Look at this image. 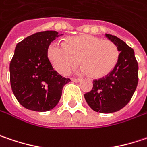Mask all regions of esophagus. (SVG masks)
I'll use <instances>...</instances> for the list:
<instances>
[{
    "instance_id": "1",
    "label": "esophagus",
    "mask_w": 147,
    "mask_h": 147,
    "mask_svg": "<svg viewBox=\"0 0 147 147\" xmlns=\"http://www.w3.org/2000/svg\"><path fill=\"white\" fill-rule=\"evenodd\" d=\"M71 80H72L73 82H74V83H78V82L81 81L80 78H71Z\"/></svg>"
}]
</instances>
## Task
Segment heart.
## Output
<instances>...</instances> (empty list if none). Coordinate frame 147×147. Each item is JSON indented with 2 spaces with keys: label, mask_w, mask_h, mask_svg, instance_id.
Returning a JSON list of instances; mask_svg holds the SVG:
<instances>
[{
  "label": "heart",
  "mask_w": 147,
  "mask_h": 147,
  "mask_svg": "<svg viewBox=\"0 0 147 147\" xmlns=\"http://www.w3.org/2000/svg\"><path fill=\"white\" fill-rule=\"evenodd\" d=\"M49 60L59 74H69L78 63L81 71L92 78L109 74L116 67L119 50L113 42L92 34L68 37L64 44L53 42L47 50Z\"/></svg>",
  "instance_id": "obj_1"
}]
</instances>
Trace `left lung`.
Returning a JSON list of instances; mask_svg holds the SVG:
<instances>
[{
  "instance_id": "1",
  "label": "left lung",
  "mask_w": 147,
  "mask_h": 147,
  "mask_svg": "<svg viewBox=\"0 0 147 147\" xmlns=\"http://www.w3.org/2000/svg\"><path fill=\"white\" fill-rule=\"evenodd\" d=\"M119 50L116 67L107 76L93 80L90 92L84 94L88 106L101 113L117 112L131 99L138 84V63L134 50L115 35L106 34Z\"/></svg>"
}]
</instances>
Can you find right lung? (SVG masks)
I'll return each instance as SVG.
<instances>
[{"instance_id":"add662e5","label":"right lung","mask_w":147,"mask_h":147,"mask_svg":"<svg viewBox=\"0 0 147 147\" xmlns=\"http://www.w3.org/2000/svg\"><path fill=\"white\" fill-rule=\"evenodd\" d=\"M60 35L55 30L42 31L16 45L10 63L11 89L19 102L29 110L53 109L60 100L63 87L70 82L54 69L47 56L50 43Z\"/></svg>"}]
</instances>
